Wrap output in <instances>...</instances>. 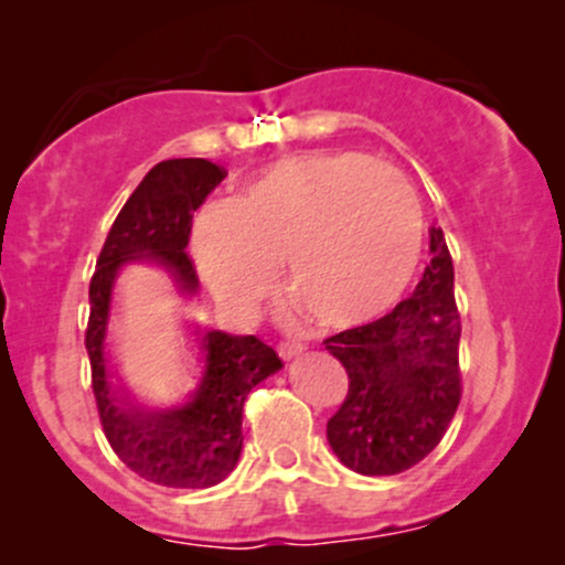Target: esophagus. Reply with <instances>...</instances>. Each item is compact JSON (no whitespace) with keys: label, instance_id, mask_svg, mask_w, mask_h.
Here are the masks:
<instances>
[{"label":"esophagus","instance_id":"obj_1","mask_svg":"<svg viewBox=\"0 0 565 565\" xmlns=\"http://www.w3.org/2000/svg\"><path fill=\"white\" fill-rule=\"evenodd\" d=\"M276 352L284 358V361H289V358H295L298 352H303V344H300V341H278Z\"/></svg>","mask_w":565,"mask_h":565}]
</instances>
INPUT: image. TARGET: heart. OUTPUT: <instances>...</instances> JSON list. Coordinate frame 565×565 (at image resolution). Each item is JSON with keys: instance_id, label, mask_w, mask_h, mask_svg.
<instances>
[{"instance_id": "heart-1", "label": "heart", "mask_w": 565, "mask_h": 565, "mask_svg": "<svg viewBox=\"0 0 565 565\" xmlns=\"http://www.w3.org/2000/svg\"><path fill=\"white\" fill-rule=\"evenodd\" d=\"M424 215L398 169L361 152H300L273 161L232 207L193 224V259L213 292L248 311L284 284L328 328L377 317L402 298L420 259Z\"/></svg>"}]
</instances>
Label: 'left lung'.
Returning <instances> with one entry per match:
<instances>
[{"label":"left lung","instance_id":"1","mask_svg":"<svg viewBox=\"0 0 565 565\" xmlns=\"http://www.w3.org/2000/svg\"><path fill=\"white\" fill-rule=\"evenodd\" d=\"M431 262L391 315L324 339L350 388L328 420L335 457L361 476H396L429 457L461 398L454 262L431 230Z\"/></svg>","mask_w":565,"mask_h":565}]
</instances>
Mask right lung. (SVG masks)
<instances>
[{
    "instance_id": "add662e5",
    "label": "right lung",
    "mask_w": 565,
    "mask_h": 565,
    "mask_svg": "<svg viewBox=\"0 0 565 565\" xmlns=\"http://www.w3.org/2000/svg\"><path fill=\"white\" fill-rule=\"evenodd\" d=\"M226 172L204 158H172L145 174L114 218L89 281V322L84 333L93 393L104 435L125 467L169 489H207L235 470L243 448V404L254 385L281 369V358L256 335L210 330L202 339L204 377L185 407L139 409L108 385L104 335L111 287L125 262L156 259L185 292H196V267L188 256L193 213Z\"/></svg>"
}]
</instances>
